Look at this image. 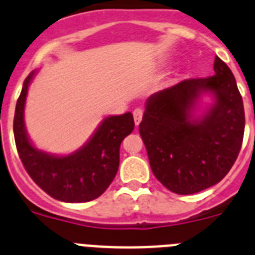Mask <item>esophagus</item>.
<instances>
[{
	"label": "esophagus",
	"instance_id": "34e87169",
	"mask_svg": "<svg viewBox=\"0 0 255 255\" xmlns=\"http://www.w3.org/2000/svg\"><path fill=\"white\" fill-rule=\"evenodd\" d=\"M142 116H143V109L142 108H136L134 111H133V118H134V123L137 126L139 125V122L142 121Z\"/></svg>",
	"mask_w": 255,
	"mask_h": 255
}]
</instances>
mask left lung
Here are the masks:
<instances>
[{
	"mask_svg": "<svg viewBox=\"0 0 255 255\" xmlns=\"http://www.w3.org/2000/svg\"><path fill=\"white\" fill-rule=\"evenodd\" d=\"M213 76L189 79L146 102L139 134L153 175L176 194H193L230 171L242 148L245 114L228 65L216 57ZM215 102L199 119L193 114L202 93Z\"/></svg>",
	"mask_w": 255,
	"mask_h": 255,
	"instance_id": "obj_1",
	"label": "left lung"
}]
</instances>
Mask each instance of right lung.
<instances>
[{
  "mask_svg": "<svg viewBox=\"0 0 255 255\" xmlns=\"http://www.w3.org/2000/svg\"><path fill=\"white\" fill-rule=\"evenodd\" d=\"M35 71L25 79L16 103L13 136L25 170L50 197L68 203L89 202L104 193L119 166L121 143L134 128L132 113L111 116L75 152L57 156L34 147L26 133L24 108Z\"/></svg>",
  "mask_w": 255,
  "mask_h": 255,
  "instance_id": "obj_1",
  "label": "right lung"
}]
</instances>
